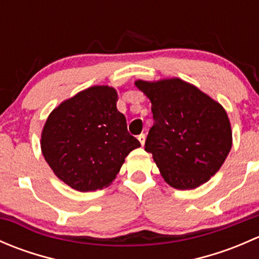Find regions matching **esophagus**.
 I'll list each match as a JSON object with an SVG mask.
<instances>
[{"label": "esophagus", "mask_w": 259, "mask_h": 259, "mask_svg": "<svg viewBox=\"0 0 259 259\" xmlns=\"http://www.w3.org/2000/svg\"><path fill=\"white\" fill-rule=\"evenodd\" d=\"M138 139H139L140 144H142V145H144V144H145V139H146L145 134H140L139 137H138Z\"/></svg>", "instance_id": "1"}]
</instances>
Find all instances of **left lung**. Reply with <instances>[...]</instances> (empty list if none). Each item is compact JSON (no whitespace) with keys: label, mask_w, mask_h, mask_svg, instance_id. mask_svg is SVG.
Listing matches in <instances>:
<instances>
[{"label":"left lung","mask_w":259,"mask_h":259,"mask_svg":"<svg viewBox=\"0 0 259 259\" xmlns=\"http://www.w3.org/2000/svg\"><path fill=\"white\" fill-rule=\"evenodd\" d=\"M151 103L154 125L145 151L163 179L180 190L207 183L223 165L232 148V127L223 106L197 86L179 79L137 80Z\"/></svg>","instance_id":"obj_1"}]
</instances>
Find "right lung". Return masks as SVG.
Wrapping results in <instances>:
<instances>
[{
	"instance_id": "right-lung-1",
	"label": "right lung",
	"mask_w": 259,
	"mask_h": 259,
	"mask_svg": "<svg viewBox=\"0 0 259 259\" xmlns=\"http://www.w3.org/2000/svg\"><path fill=\"white\" fill-rule=\"evenodd\" d=\"M117 91L96 85L62 101L41 133V151L61 182L79 192L109 187L140 143L116 109Z\"/></svg>"
}]
</instances>
